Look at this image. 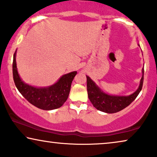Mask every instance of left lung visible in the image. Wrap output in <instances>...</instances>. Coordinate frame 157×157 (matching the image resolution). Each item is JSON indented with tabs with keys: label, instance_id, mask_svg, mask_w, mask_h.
Segmentation results:
<instances>
[{
	"label": "left lung",
	"instance_id": "left-lung-1",
	"mask_svg": "<svg viewBox=\"0 0 157 157\" xmlns=\"http://www.w3.org/2000/svg\"><path fill=\"white\" fill-rule=\"evenodd\" d=\"M142 78L138 89L131 95L127 97L111 96L103 93L94 82L86 76L87 92L90 101L95 108L104 113H115L122 110L135 99L142 89L144 83V69L142 68Z\"/></svg>",
	"mask_w": 157,
	"mask_h": 157
}]
</instances>
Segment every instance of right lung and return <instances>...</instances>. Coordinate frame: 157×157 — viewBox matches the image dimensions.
<instances>
[{"mask_svg":"<svg viewBox=\"0 0 157 157\" xmlns=\"http://www.w3.org/2000/svg\"><path fill=\"white\" fill-rule=\"evenodd\" d=\"M76 71L63 75L58 82L46 88H35L24 83L18 74L16 63V52L13 60V77L15 85L26 100L38 108L51 110L59 108L68 99L71 83Z\"/></svg>","mask_w":157,"mask_h":157,"instance_id":"obj_1","label":"right lung"}]
</instances>
